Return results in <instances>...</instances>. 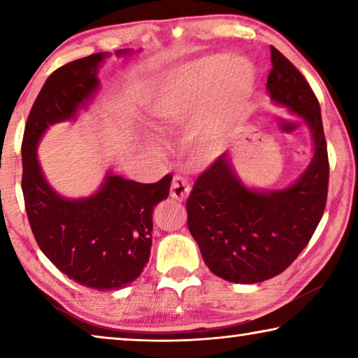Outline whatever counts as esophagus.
<instances>
[{"instance_id": "34e87169", "label": "esophagus", "mask_w": 358, "mask_h": 358, "mask_svg": "<svg viewBox=\"0 0 358 358\" xmlns=\"http://www.w3.org/2000/svg\"><path fill=\"white\" fill-rule=\"evenodd\" d=\"M191 192V185L185 177L181 175H175L173 181H172V187H171V197L177 199V201H185L189 196Z\"/></svg>"}]
</instances>
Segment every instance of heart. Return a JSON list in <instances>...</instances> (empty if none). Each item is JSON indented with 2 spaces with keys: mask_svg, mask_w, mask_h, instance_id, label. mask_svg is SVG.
<instances>
[{
  "mask_svg": "<svg viewBox=\"0 0 358 358\" xmlns=\"http://www.w3.org/2000/svg\"><path fill=\"white\" fill-rule=\"evenodd\" d=\"M254 87L256 71L245 58L199 59L167 72L148 98L147 117L155 128L196 120L192 141L208 151L250 102Z\"/></svg>",
  "mask_w": 358,
  "mask_h": 358,
  "instance_id": "obj_1",
  "label": "heart"
}]
</instances>
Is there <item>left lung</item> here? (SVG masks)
Masks as SVG:
<instances>
[{"label":"left lung","instance_id":"obj_1","mask_svg":"<svg viewBox=\"0 0 358 358\" xmlns=\"http://www.w3.org/2000/svg\"><path fill=\"white\" fill-rule=\"evenodd\" d=\"M266 92L310 128L313 157L299 178L281 189L246 186L230 155L217 157L186 202L187 227L203 262L216 276L256 284L282 273L311 240L324 215L329 156L317 98L300 71L271 45Z\"/></svg>","mask_w":358,"mask_h":358}]
</instances>
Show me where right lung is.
Here are the masks:
<instances>
[{
	"label": "right lung",
	"instance_id": "right-lung-1",
	"mask_svg": "<svg viewBox=\"0 0 358 358\" xmlns=\"http://www.w3.org/2000/svg\"><path fill=\"white\" fill-rule=\"evenodd\" d=\"M121 48L117 57H128ZM108 52L94 53L57 69L36 98L22 143V189L29 226L41 251L59 271L82 286L117 290L137 280L148 264L153 211L169 197L172 175L137 183L108 171L99 189L68 199L48 183L38 147L47 129L74 121L99 90L98 71Z\"/></svg>",
	"mask_w": 358,
	"mask_h": 358
}]
</instances>
